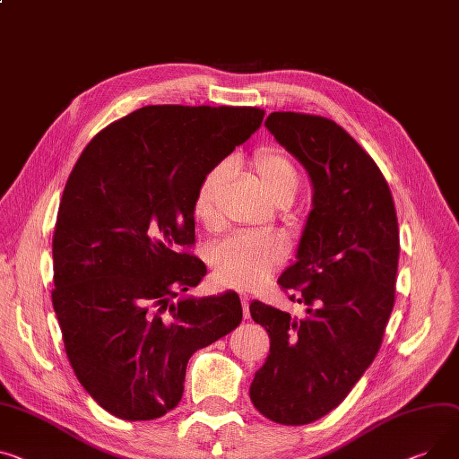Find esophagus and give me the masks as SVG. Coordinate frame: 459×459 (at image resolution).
Here are the masks:
<instances>
[{"mask_svg": "<svg viewBox=\"0 0 459 459\" xmlns=\"http://www.w3.org/2000/svg\"><path fill=\"white\" fill-rule=\"evenodd\" d=\"M241 307H243V317H246V319H249V295H246V293H243L241 295Z\"/></svg>", "mask_w": 459, "mask_h": 459, "instance_id": "esophagus-1", "label": "esophagus"}]
</instances>
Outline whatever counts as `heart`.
Segmentation results:
<instances>
[{"label":"heart","mask_w":459,"mask_h":459,"mask_svg":"<svg viewBox=\"0 0 459 459\" xmlns=\"http://www.w3.org/2000/svg\"><path fill=\"white\" fill-rule=\"evenodd\" d=\"M251 169L265 195L279 206H288L299 188V169L281 147H262L251 159ZM232 166L220 162L201 178L194 195V218L204 229L220 225V201ZM288 241L279 234H238L210 249L208 260L213 277L223 286L253 290L271 279L284 264Z\"/></svg>","instance_id":"heart-1"}]
</instances>
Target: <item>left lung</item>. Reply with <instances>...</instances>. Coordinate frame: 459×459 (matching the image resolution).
<instances>
[{
  "mask_svg": "<svg viewBox=\"0 0 459 459\" xmlns=\"http://www.w3.org/2000/svg\"><path fill=\"white\" fill-rule=\"evenodd\" d=\"M265 127L314 186L297 260L279 279L308 316L251 302L271 347L249 394L264 417L299 426L338 408L382 345L394 304L399 223L382 171L335 121L271 112Z\"/></svg>",
  "mask_w": 459,
  "mask_h": 459,
  "instance_id": "obj_1",
  "label": "left lung"
}]
</instances>
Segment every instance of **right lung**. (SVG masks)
<instances>
[{"instance_id": "right-lung-1", "label": "right lung", "mask_w": 459, "mask_h": 459, "mask_svg": "<svg viewBox=\"0 0 459 459\" xmlns=\"http://www.w3.org/2000/svg\"><path fill=\"white\" fill-rule=\"evenodd\" d=\"M256 107L149 105L94 136L65 186L53 234V308L77 380L124 420L166 415L192 354L241 323L236 291L177 297L206 265L194 195L262 126Z\"/></svg>"}]
</instances>
